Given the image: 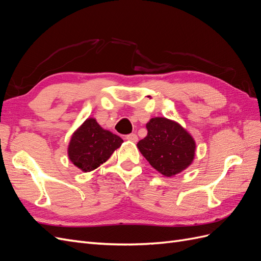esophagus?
I'll list each match as a JSON object with an SVG mask.
<instances>
[{
  "mask_svg": "<svg viewBox=\"0 0 261 261\" xmlns=\"http://www.w3.org/2000/svg\"><path fill=\"white\" fill-rule=\"evenodd\" d=\"M125 138L127 139V140H129V141H133V143H136V141L138 140L137 135H136V134H134V133L128 134V135H126V137H125Z\"/></svg>",
  "mask_w": 261,
  "mask_h": 261,
  "instance_id": "34e87169",
  "label": "esophagus"
}]
</instances>
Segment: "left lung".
Segmentation results:
<instances>
[{
	"label": "left lung",
	"mask_w": 261,
	"mask_h": 261,
	"mask_svg": "<svg viewBox=\"0 0 261 261\" xmlns=\"http://www.w3.org/2000/svg\"><path fill=\"white\" fill-rule=\"evenodd\" d=\"M146 127L147 136L138 141L137 147L152 168L165 176H173L192 163L195 141L179 124L154 117Z\"/></svg>",
	"instance_id": "8db88e82"
}]
</instances>
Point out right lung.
Listing matches in <instances>:
<instances>
[{
  "label": "right lung",
  "instance_id": "obj_1",
  "mask_svg": "<svg viewBox=\"0 0 261 261\" xmlns=\"http://www.w3.org/2000/svg\"><path fill=\"white\" fill-rule=\"evenodd\" d=\"M122 143L120 136L102 128L94 118H88L70 139L68 156L77 168L89 172L106 162Z\"/></svg>",
  "mask_w": 261,
  "mask_h": 261
}]
</instances>
